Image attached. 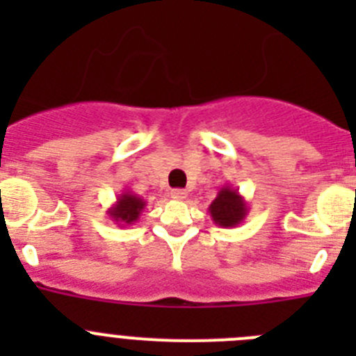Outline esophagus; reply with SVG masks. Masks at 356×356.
<instances>
[{"label": "esophagus", "mask_w": 356, "mask_h": 356, "mask_svg": "<svg viewBox=\"0 0 356 356\" xmlns=\"http://www.w3.org/2000/svg\"><path fill=\"white\" fill-rule=\"evenodd\" d=\"M171 197L176 201H184L187 197V191H184V188H172Z\"/></svg>", "instance_id": "obj_1"}]
</instances>
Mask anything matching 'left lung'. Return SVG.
<instances>
[{"label":"left lung","mask_w":356,"mask_h":356,"mask_svg":"<svg viewBox=\"0 0 356 356\" xmlns=\"http://www.w3.org/2000/svg\"><path fill=\"white\" fill-rule=\"evenodd\" d=\"M210 217L217 226L221 228H235L246 219L250 207L244 196H241L237 188L232 185H225V187L217 193L216 200L210 203L209 207Z\"/></svg>","instance_id":"left-lung-1"}]
</instances>
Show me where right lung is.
Instances as JSON below:
<instances>
[{"label":"right lung","instance_id":"1","mask_svg":"<svg viewBox=\"0 0 356 356\" xmlns=\"http://www.w3.org/2000/svg\"><path fill=\"white\" fill-rule=\"evenodd\" d=\"M146 209V201L140 196L134 194L130 188H124L118 196L115 203L106 210L108 217L118 226H130L139 221L140 213Z\"/></svg>","mask_w":356,"mask_h":356}]
</instances>
